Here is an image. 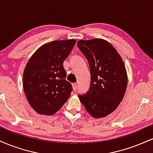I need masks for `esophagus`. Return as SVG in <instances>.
<instances>
[{
  "label": "esophagus",
  "instance_id": "esophagus-1",
  "mask_svg": "<svg viewBox=\"0 0 153 153\" xmlns=\"http://www.w3.org/2000/svg\"><path fill=\"white\" fill-rule=\"evenodd\" d=\"M77 87H78V85L76 83H73V90L75 91L77 89Z\"/></svg>",
  "mask_w": 153,
  "mask_h": 153
}]
</instances>
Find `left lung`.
Returning a JSON list of instances; mask_svg holds the SVG:
<instances>
[{
	"label": "left lung",
	"mask_w": 153,
	"mask_h": 153,
	"mask_svg": "<svg viewBox=\"0 0 153 153\" xmlns=\"http://www.w3.org/2000/svg\"><path fill=\"white\" fill-rule=\"evenodd\" d=\"M77 45L91 73L89 90L78 97L92 117H104L117 108L125 94L127 75L124 62L114 47L101 39L80 40Z\"/></svg>",
	"instance_id": "obj_1"
}]
</instances>
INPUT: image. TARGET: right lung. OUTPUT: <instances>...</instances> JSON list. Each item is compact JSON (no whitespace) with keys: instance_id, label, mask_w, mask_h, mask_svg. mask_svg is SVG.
Returning <instances> with one entry per match:
<instances>
[{"instance_id":"right-lung-1","label":"right lung","mask_w":153,"mask_h":153,"mask_svg":"<svg viewBox=\"0 0 153 153\" xmlns=\"http://www.w3.org/2000/svg\"><path fill=\"white\" fill-rule=\"evenodd\" d=\"M75 42L68 39L45 44L27 62L23 76L24 93L31 106L40 114H54L71 96L73 86L65 79L63 62Z\"/></svg>"}]
</instances>
